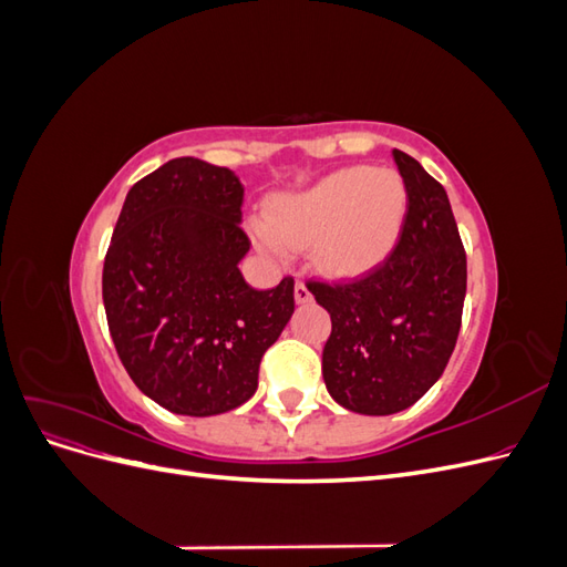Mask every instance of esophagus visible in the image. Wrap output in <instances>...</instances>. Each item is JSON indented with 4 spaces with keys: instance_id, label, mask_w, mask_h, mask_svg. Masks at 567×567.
<instances>
[{
    "instance_id": "1",
    "label": "esophagus",
    "mask_w": 567,
    "mask_h": 567,
    "mask_svg": "<svg viewBox=\"0 0 567 567\" xmlns=\"http://www.w3.org/2000/svg\"><path fill=\"white\" fill-rule=\"evenodd\" d=\"M310 300H312L310 288H307L302 281H298V284H296V302H298V305H305V302H310Z\"/></svg>"
}]
</instances>
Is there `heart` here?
<instances>
[{
    "label": "heart",
    "instance_id": "1",
    "mask_svg": "<svg viewBox=\"0 0 567 567\" xmlns=\"http://www.w3.org/2000/svg\"><path fill=\"white\" fill-rule=\"evenodd\" d=\"M404 215L406 186L394 169L342 167L302 192L274 198L269 217L250 219V236L277 262L312 244L319 271L354 279L385 260Z\"/></svg>",
    "mask_w": 567,
    "mask_h": 567
}]
</instances>
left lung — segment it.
I'll use <instances>...</instances> for the list:
<instances>
[{
	"label": "left lung",
	"instance_id": "left-lung-1",
	"mask_svg": "<svg viewBox=\"0 0 567 567\" xmlns=\"http://www.w3.org/2000/svg\"><path fill=\"white\" fill-rule=\"evenodd\" d=\"M406 186L400 244L367 279L310 284L331 315L321 371L331 398L354 414L390 416L431 390L447 367L466 300V252L442 184L394 148Z\"/></svg>",
	"mask_w": 567,
	"mask_h": 567
}]
</instances>
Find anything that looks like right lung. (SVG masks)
<instances>
[{
	"instance_id": "obj_1",
	"label": "right lung",
	"mask_w": 567,
	"mask_h": 567,
	"mask_svg": "<svg viewBox=\"0 0 567 567\" xmlns=\"http://www.w3.org/2000/svg\"><path fill=\"white\" fill-rule=\"evenodd\" d=\"M244 184L175 158L136 182L104 262V307L120 362L146 398L182 416L248 402L262 354L296 310L293 279L246 284Z\"/></svg>"
}]
</instances>
